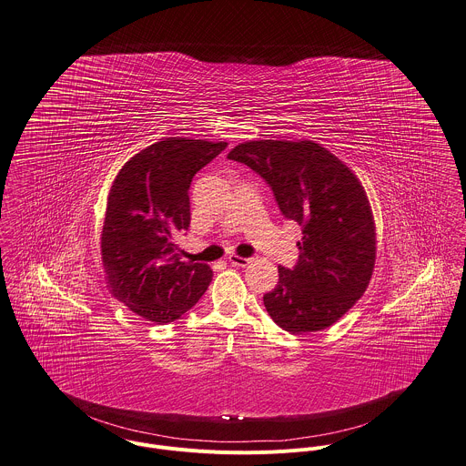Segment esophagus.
Returning <instances> with one entry per match:
<instances>
[{"label":"esophagus","instance_id":"esophagus-1","mask_svg":"<svg viewBox=\"0 0 466 466\" xmlns=\"http://www.w3.org/2000/svg\"><path fill=\"white\" fill-rule=\"evenodd\" d=\"M252 261H254V258H241V256H236V254L228 256V263L234 265V267H247V265H250Z\"/></svg>","mask_w":466,"mask_h":466}]
</instances>
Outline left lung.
Here are the masks:
<instances>
[{"mask_svg":"<svg viewBox=\"0 0 466 466\" xmlns=\"http://www.w3.org/2000/svg\"><path fill=\"white\" fill-rule=\"evenodd\" d=\"M228 160L272 187L284 218L302 225L293 270L279 267L265 308L284 331H320L344 317L370 286L376 261L371 203L357 175L313 140H248Z\"/></svg>","mask_w":466,"mask_h":466,"instance_id":"obj_1","label":"left lung"}]
</instances>
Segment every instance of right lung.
Returning a JSON list of instances; mask_svg holds the SVG:
<instances>
[{"instance_id": "add662e5", "label": "right lung", "mask_w": 466, "mask_h": 466, "mask_svg": "<svg viewBox=\"0 0 466 466\" xmlns=\"http://www.w3.org/2000/svg\"><path fill=\"white\" fill-rule=\"evenodd\" d=\"M227 142L162 138L131 157L107 194L100 259L109 293L138 317L180 319L212 280L208 265L182 261L177 238L190 225L188 187Z\"/></svg>"}]
</instances>
